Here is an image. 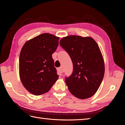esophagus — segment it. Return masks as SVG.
I'll return each instance as SVG.
<instances>
[{"instance_id":"1","label":"esophagus","mask_w":125,"mask_h":125,"mask_svg":"<svg viewBox=\"0 0 125 125\" xmlns=\"http://www.w3.org/2000/svg\"><path fill=\"white\" fill-rule=\"evenodd\" d=\"M58 71L60 73H63V72H64V70H63L62 67H60L58 68Z\"/></svg>"}]
</instances>
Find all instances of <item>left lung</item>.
I'll return each instance as SVG.
<instances>
[{
	"instance_id": "left-lung-1",
	"label": "left lung",
	"mask_w": 125,
	"mask_h": 125,
	"mask_svg": "<svg viewBox=\"0 0 125 125\" xmlns=\"http://www.w3.org/2000/svg\"><path fill=\"white\" fill-rule=\"evenodd\" d=\"M60 44L69 55L73 64L72 74L65 78L69 91L81 99L92 97L99 89L105 73L98 45L91 37L77 35L64 37Z\"/></svg>"
}]
</instances>
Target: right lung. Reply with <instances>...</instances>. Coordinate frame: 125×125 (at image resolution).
Listing matches in <instances>:
<instances>
[{
	"label": "right lung",
	"mask_w": 125,
	"mask_h": 125,
	"mask_svg": "<svg viewBox=\"0 0 125 125\" xmlns=\"http://www.w3.org/2000/svg\"><path fill=\"white\" fill-rule=\"evenodd\" d=\"M59 39L43 33L23 46L19 57V75L23 86L31 94H45L58 78L52 54L58 46Z\"/></svg>",
	"instance_id": "add662e5"
}]
</instances>
